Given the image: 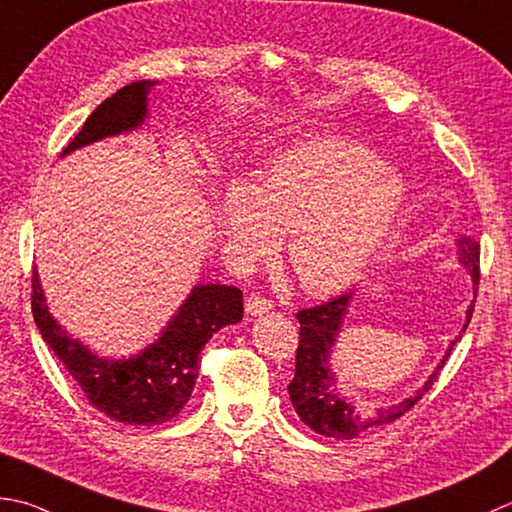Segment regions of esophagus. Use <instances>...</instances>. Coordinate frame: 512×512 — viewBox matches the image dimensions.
<instances>
[{
    "label": "esophagus",
    "mask_w": 512,
    "mask_h": 512,
    "mask_svg": "<svg viewBox=\"0 0 512 512\" xmlns=\"http://www.w3.org/2000/svg\"><path fill=\"white\" fill-rule=\"evenodd\" d=\"M270 308H273V304H270L268 299L262 297V295H250V297L246 299V313H248L250 317L264 315V313H268Z\"/></svg>",
    "instance_id": "34e87169"
}]
</instances>
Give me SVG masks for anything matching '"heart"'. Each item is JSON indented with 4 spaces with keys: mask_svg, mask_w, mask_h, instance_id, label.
<instances>
[{
    "mask_svg": "<svg viewBox=\"0 0 512 512\" xmlns=\"http://www.w3.org/2000/svg\"><path fill=\"white\" fill-rule=\"evenodd\" d=\"M408 184L373 150L346 137H313L277 150L262 186L230 179L222 199L226 253L250 266L290 235L288 257L310 295L355 284L406 206Z\"/></svg>",
    "mask_w": 512,
    "mask_h": 512,
    "instance_id": "heart-1",
    "label": "heart"
}]
</instances>
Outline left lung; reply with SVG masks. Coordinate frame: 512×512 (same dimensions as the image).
<instances>
[{
  "label": "left lung",
  "mask_w": 512,
  "mask_h": 512,
  "mask_svg": "<svg viewBox=\"0 0 512 512\" xmlns=\"http://www.w3.org/2000/svg\"><path fill=\"white\" fill-rule=\"evenodd\" d=\"M457 259L473 279V290L477 293L479 284V244L470 235H459L457 239ZM355 290L344 293L342 297L330 299V302L322 306H313L306 310H299L297 319L302 328H299V346H297V362H295V377L293 382L288 384V395L290 402H293L295 413L299 419L310 428L315 430L317 435L324 437H335V439H355L366 430H373L377 426H386L395 419L408 413L419 399L424 397L430 384L435 382L439 370L444 368V362L450 355L453 346L462 339V333L470 324V317H473L475 299L473 304L466 310V322L459 330V335L450 342L444 357L439 359L433 373L428 375L424 386L417 390V393L404 397L402 402L382 406L375 410H362L353 406L350 402L337 393L335 384V370L330 359H333V350L337 344V337L344 328V319L348 315L350 302L355 299Z\"/></svg>",
  "instance_id": "obj_1"
}]
</instances>
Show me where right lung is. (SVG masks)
Here are the masks:
<instances>
[{
  "label": "right lung",
  "instance_id": "obj_1",
  "mask_svg": "<svg viewBox=\"0 0 512 512\" xmlns=\"http://www.w3.org/2000/svg\"><path fill=\"white\" fill-rule=\"evenodd\" d=\"M157 84L155 79H139L119 88L90 113L62 157L142 128L148 117V95ZM242 315V290L197 284L153 344L130 357H102L57 324L48 310L37 266L33 268V317L39 333L93 408L115 422L155 426L179 415L195 388L202 348L217 330L242 322Z\"/></svg>",
  "mask_w": 512,
  "mask_h": 512
}]
</instances>
